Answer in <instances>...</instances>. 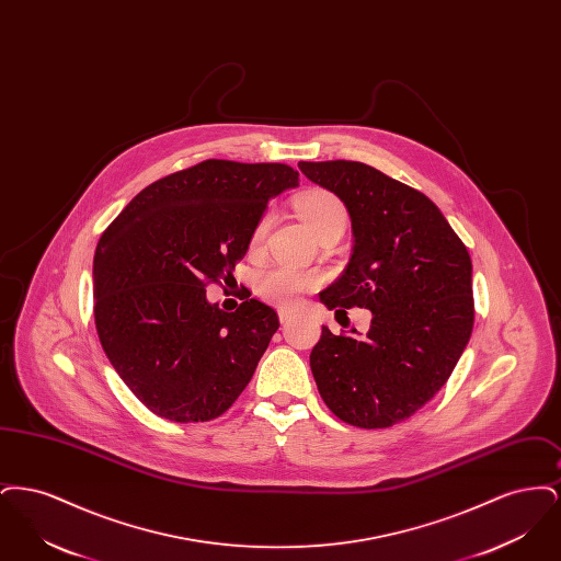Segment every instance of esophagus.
<instances>
[{"label":"esophagus","instance_id":"1","mask_svg":"<svg viewBox=\"0 0 561 561\" xmlns=\"http://www.w3.org/2000/svg\"><path fill=\"white\" fill-rule=\"evenodd\" d=\"M277 316H279V321H282V323H286V321L293 318V313H290L288 309H279V311H277Z\"/></svg>","mask_w":561,"mask_h":561}]
</instances>
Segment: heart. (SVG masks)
I'll use <instances>...</instances> for the list:
<instances>
[{"label":"heart","mask_w":561,"mask_h":561,"mask_svg":"<svg viewBox=\"0 0 561 561\" xmlns=\"http://www.w3.org/2000/svg\"><path fill=\"white\" fill-rule=\"evenodd\" d=\"M296 213L305 220V225L321 238L328 231H345L348 213L343 199L330 191L316 188L296 199ZM271 218L267 214L256 222L252 238H250V252H261L267 240ZM320 286V275L302 268L277 267L265 268L254 279V290L277 307H294L302 296Z\"/></svg>","instance_id":"obj_1"}]
</instances>
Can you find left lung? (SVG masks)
Instances as JSON below:
<instances>
[{
	"label": "left lung",
	"instance_id": "1",
	"mask_svg": "<svg viewBox=\"0 0 561 561\" xmlns=\"http://www.w3.org/2000/svg\"><path fill=\"white\" fill-rule=\"evenodd\" d=\"M351 216L353 254L320 294L339 316L373 311L368 334H332L311 351L321 400L343 423L387 428L419 412L450 378L476 320L471 256L425 193L362 161H300Z\"/></svg>",
	"mask_w": 561,
	"mask_h": 561
}]
</instances>
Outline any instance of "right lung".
Masks as SVG:
<instances>
[{
  "label": "right lung",
  "instance_id": "right-lung-1",
  "mask_svg": "<svg viewBox=\"0 0 561 561\" xmlns=\"http://www.w3.org/2000/svg\"><path fill=\"white\" fill-rule=\"evenodd\" d=\"M298 187L286 163L206 160L142 188L94 252V323L111 366L142 405L174 423L225 414L248 387L275 309L243 288L233 313L210 284L236 282L267 202Z\"/></svg>",
  "mask_w": 561,
  "mask_h": 561
}]
</instances>
